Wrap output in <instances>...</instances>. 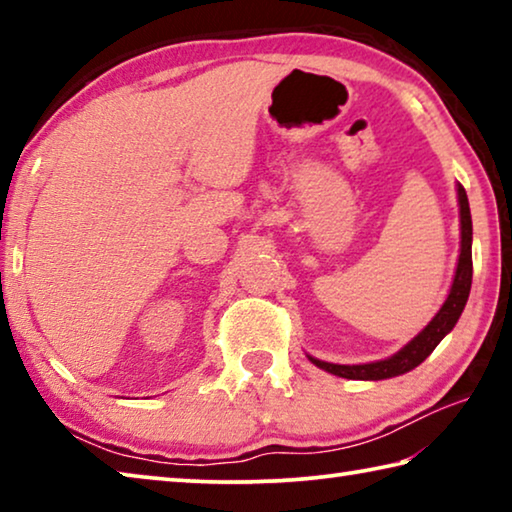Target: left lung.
Returning <instances> with one entry per match:
<instances>
[{"instance_id":"obj_1","label":"left lung","mask_w":512,"mask_h":512,"mask_svg":"<svg viewBox=\"0 0 512 512\" xmlns=\"http://www.w3.org/2000/svg\"><path fill=\"white\" fill-rule=\"evenodd\" d=\"M456 198H458V216H461V253H458V264H456L452 287H449L443 307H440L438 314L429 320V325L424 327L420 334H415L404 348H400L386 359L343 366V363L320 361L316 357H311V354H307L314 366L345 379L379 381V379L400 377L404 372L418 368L420 363L427 359L433 350H436V345L443 341L449 332H452L454 325L458 323V318L463 314L465 302L470 298V287H472V214H470V203H467V194L463 185H456Z\"/></svg>"}]
</instances>
